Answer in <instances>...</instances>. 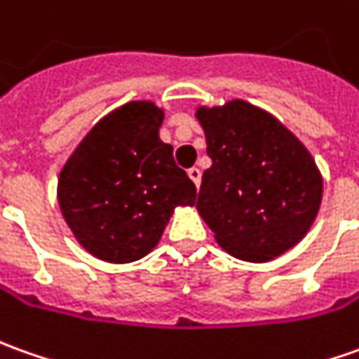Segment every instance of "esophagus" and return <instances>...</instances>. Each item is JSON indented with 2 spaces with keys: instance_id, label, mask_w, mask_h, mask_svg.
Wrapping results in <instances>:
<instances>
[{
  "instance_id": "obj_1",
  "label": "esophagus",
  "mask_w": 359,
  "mask_h": 359,
  "mask_svg": "<svg viewBox=\"0 0 359 359\" xmlns=\"http://www.w3.org/2000/svg\"><path fill=\"white\" fill-rule=\"evenodd\" d=\"M189 177H190V180L196 184V189H198L200 180H202V170L196 169V167H192V169H189Z\"/></svg>"
}]
</instances>
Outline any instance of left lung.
<instances>
[{
    "label": "left lung",
    "mask_w": 359,
    "mask_h": 359,
    "mask_svg": "<svg viewBox=\"0 0 359 359\" xmlns=\"http://www.w3.org/2000/svg\"><path fill=\"white\" fill-rule=\"evenodd\" d=\"M210 169L196 208L233 257L271 262L313 226L323 177L311 153L271 114L241 100L198 108Z\"/></svg>",
    "instance_id": "obj_1"
}]
</instances>
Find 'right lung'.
<instances>
[{
  "label": "right lung",
  "mask_w": 359,
  "mask_h": 359,
  "mask_svg": "<svg viewBox=\"0 0 359 359\" xmlns=\"http://www.w3.org/2000/svg\"><path fill=\"white\" fill-rule=\"evenodd\" d=\"M163 109L129 102L90 129L58 177V204L80 245L97 259L129 263L159 243L177 206L196 187L159 139Z\"/></svg>",
  "instance_id": "obj_1"
}]
</instances>
